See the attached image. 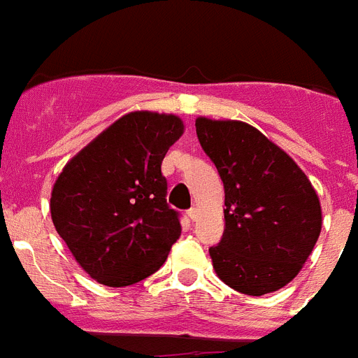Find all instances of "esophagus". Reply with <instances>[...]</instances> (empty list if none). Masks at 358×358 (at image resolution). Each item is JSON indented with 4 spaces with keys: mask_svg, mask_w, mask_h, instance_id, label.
Here are the masks:
<instances>
[{
    "mask_svg": "<svg viewBox=\"0 0 358 358\" xmlns=\"http://www.w3.org/2000/svg\"><path fill=\"white\" fill-rule=\"evenodd\" d=\"M187 216L193 222L196 220V218H198V209H196V207H191V209H189V211H187Z\"/></svg>",
    "mask_w": 358,
    "mask_h": 358,
    "instance_id": "34e87169",
    "label": "esophagus"
}]
</instances>
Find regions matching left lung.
<instances>
[{"mask_svg":"<svg viewBox=\"0 0 358 358\" xmlns=\"http://www.w3.org/2000/svg\"><path fill=\"white\" fill-rule=\"evenodd\" d=\"M196 136L225 191V229L209 248L222 282L260 296L289 284L317 244L322 211L313 185L280 147L235 120H196Z\"/></svg>","mask_w":358,"mask_h":358,"instance_id":"obj_1","label":"left lung"}]
</instances>
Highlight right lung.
I'll list each match as a JSON object with an SVG mask.
<instances>
[{"instance_id":"1","label":"right lung","mask_w":358,"mask_h":358,"mask_svg":"<svg viewBox=\"0 0 358 358\" xmlns=\"http://www.w3.org/2000/svg\"><path fill=\"white\" fill-rule=\"evenodd\" d=\"M184 123L174 114L122 116L78 152L56 180L50 215L91 278L123 287L158 271L180 238L162 162Z\"/></svg>"}]
</instances>
